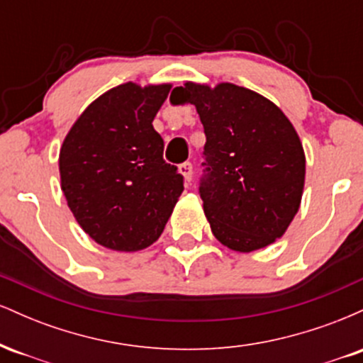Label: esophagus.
Returning a JSON list of instances; mask_svg holds the SVG:
<instances>
[{"label":"esophagus","mask_w":363,"mask_h":363,"mask_svg":"<svg viewBox=\"0 0 363 363\" xmlns=\"http://www.w3.org/2000/svg\"><path fill=\"white\" fill-rule=\"evenodd\" d=\"M179 172H181L182 176H184L186 182H191V179H193V174H194L193 164H191V162H184V164L179 165Z\"/></svg>","instance_id":"1"}]
</instances>
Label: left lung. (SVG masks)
Here are the masks:
<instances>
[{
    "instance_id": "obj_1",
    "label": "left lung",
    "mask_w": 363,
    "mask_h": 363,
    "mask_svg": "<svg viewBox=\"0 0 363 363\" xmlns=\"http://www.w3.org/2000/svg\"><path fill=\"white\" fill-rule=\"evenodd\" d=\"M172 91L196 106L205 128L199 196L213 235L239 252L280 239L301 206L306 179L302 143L286 116L234 83L210 89L187 82Z\"/></svg>"
}]
</instances>
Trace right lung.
I'll return each instance as SVG.
<instances>
[{
  "instance_id": "add662e5",
  "label": "right lung",
  "mask_w": 363,
  "mask_h": 363,
  "mask_svg": "<svg viewBox=\"0 0 363 363\" xmlns=\"http://www.w3.org/2000/svg\"><path fill=\"white\" fill-rule=\"evenodd\" d=\"M170 85L136 83L111 89L86 107L60 152L61 189L91 239L133 252L164 232L184 177L164 160V140L152 121Z\"/></svg>"
}]
</instances>
